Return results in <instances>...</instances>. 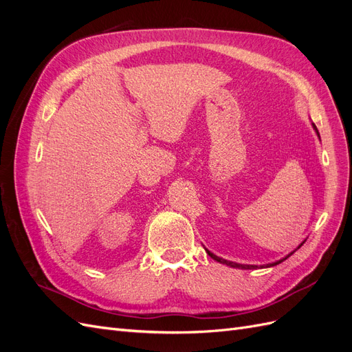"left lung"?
<instances>
[{
    "label": "left lung",
    "instance_id": "1",
    "mask_svg": "<svg viewBox=\"0 0 352 352\" xmlns=\"http://www.w3.org/2000/svg\"><path fill=\"white\" fill-rule=\"evenodd\" d=\"M311 126H313V129L316 131V133H317V136L320 138V133H318V131H317V127H316V124L311 122ZM305 241H302L300 245H298V248H301L302 247V243H304ZM296 248V250H298ZM296 250H294L292 252H289L286 255V257H283L282 260H278V261H274V263H270V264H264V265H260V267L263 269V267H273V265H278V264H280L282 261H285L287 257H291V255L296 251ZM207 251V254L210 255V257L212 258V260H216L217 263H221V264H226V265H229V267H233V269H242V270H254V269H257L258 265H254V264H239V263H235V261H228V260H225V258H221V257H217V255H214L212 254L211 251H208V250H206Z\"/></svg>",
    "mask_w": 352,
    "mask_h": 352
}]
</instances>
